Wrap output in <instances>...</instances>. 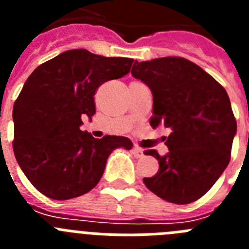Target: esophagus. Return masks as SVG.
I'll list each match as a JSON object with an SVG mask.
<instances>
[{"label": "esophagus", "instance_id": "obj_1", "mask_svg": "<svg viewBox=\"0 0 249 249\" xmlns=\"http://www.w3.org/2000/svg\"><path fill=\"white\" fill-rule=\"evenodd\" d=\"M132 152H133V155H135L137 158H140V157H142V156H143V149L140 148V147H137V146L133 147Z\"/></svg>", "mask_w": 249, "mask_h": 249}]
</instances>
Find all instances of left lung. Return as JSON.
Wrapping results in <instances>:
<instances>
[{
  "label": "left lung",
  "instance_id": "obj_1",
  "mask_svg": "<svg viewBox=\"0 0 249 249\" xmlns=\"http://www.w3.org/2000/svg\"><path fill=\"white\" fill-rule=\"evenodd\" d=\"M131 73L152 92L151 126L171 129L166 155L144 152L160 163L153 177L143 178L144 184L167 202L192 203L212 188L230 163L237 122L227 92L182 57L136 61Z\"/></svg>",
  "mask_w": 249,
  "mask_h": 249
}]
</instances>
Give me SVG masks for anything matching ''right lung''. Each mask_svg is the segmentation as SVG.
<instances>
[{
	"label": "right lung",
	"instance_id": "add662e5",
	"mask_svg": "<svg viewBox=\"0 0 249 249\" xmlns=\"http://www.w3.org/2000/svg\"><path fill=\"white\" fill-rule=\"evenodd\" d=\"M132 58L70 50L42 63L23 85L13 106V152L28 181L52 199H71L96 187L108 156L131 149L127 137L101 140L81 131L82 117L96 112L102 83L126 76Z\"/></svg>",
	"mask_w": 249,
	"mask_h": 249
}]
</instances>
